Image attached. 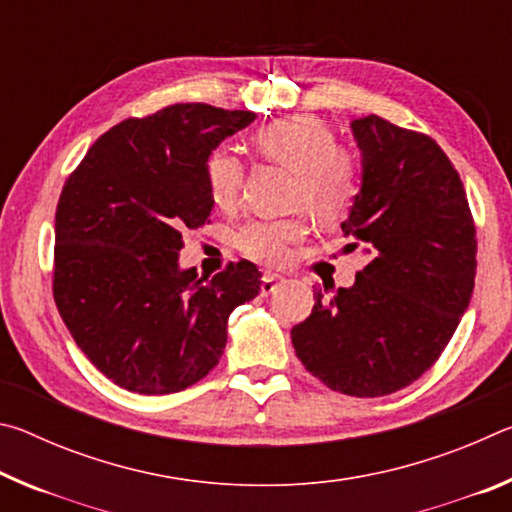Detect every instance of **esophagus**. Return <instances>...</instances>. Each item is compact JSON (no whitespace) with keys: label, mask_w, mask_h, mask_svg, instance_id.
Returning <instances> with one entry per match:
<instances>
[{"label":"esophagus","mask_w":512,"mask_h":512,"mask_svg":"<svg viewBox=\"0 0 512 512\" xmlns=\"http://www.w3.org/2000/svg\"><path fill=\"white\" fill-rule=\"evenodd\" d=\"M284 280L282 275H277V273H266L264 277H262V296H268V293H273L275 289H277V284H280Z\"/></svg>","instance_id":"1"}]
</instances>
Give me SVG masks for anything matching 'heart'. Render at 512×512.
<instances>
[{"label":"heart","mask_w":512,"mask_h":512,"mask_svg":"<svg viewBox=\"0 0 512 512\" xmlns=\"http://www.w3.org/2000/svg\"><path fill=\"white\" fill-rule=\"evenodd\" d=\"M262 158L293 169V203H305L320 221H334L357 196V164L339 146L323 121L309 115L277 119L253 137ZM246 167L232 149H214L205 162V183L214 205L230 210L241 198ZM307 214L257 219L237 235V246L262 264H282L289 248L307 237Z\"/></svg>","instance_id":"1"}]
</instances>
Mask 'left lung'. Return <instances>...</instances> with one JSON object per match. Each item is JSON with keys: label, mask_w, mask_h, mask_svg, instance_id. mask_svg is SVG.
Wrapping results in <instances>:
<instances>
[{"label": "left lung", "mask_w": 512, "mask_h": 512, "mask_svg": "<svg viewBox=\"0 0 512 512\" xmlns=\"http://www.w3.org/2000/svg\"><path fill=\"white\" fill-rule=\"evenodd\" d=\"M361 189L345 237L368 255L352 287L291 329L311 375L354 397L391 395L422 377L470 305L476 230L461 176L431 137L368 115L352 121Z\"/></svg>", "instance_id": "obj_1"}]
</instances>
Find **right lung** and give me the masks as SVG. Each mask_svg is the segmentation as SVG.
<instances>
[{"label":"right lung","instance_id":"right-lung-1","mask_svg":"<svg viewBox=\"0 0 512 512\" xmlns=\"http://www.w3.org/2000/svg\"><path fill=\"white\" fill-rule=\"evenodd\" d=\"M250 110L176 103L90 146L56 207L54 300L85 357L126 391L169 395L219 363L232 309L262 287L255 264L212 280L180 268L183 230L210 216L205 162Z\"/></svg>","mask_w":512,"mask_h":512}]
</instances>
